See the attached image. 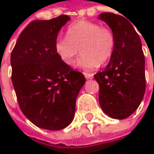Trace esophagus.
Returning <instances> with one entry per match:
<instances>
[{
    "label": "esophagus",
    "instance_id": "34e87169",
    "mask_svg": "<svg viewBox=\"0 0 154 154\" xmlns=\"http://www.w3.org/2000/svg\"><path fill=\"white\" fill-rule=\"evenodd\" d=\"M84 75H85V78H87V79H91V78H93V77H94V75L91 74V73H84Z\"/></svg>",
    "mask_w": 154,
    "mask_h": 154
}]
</instances>
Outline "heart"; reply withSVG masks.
<instances>
[{
  "instance_id": "1",
  "label": "heart",
  "mask_w": 154,
  "mask_h": 154,
  "mask_svg": "<svg viewBox=\"0 0 154 154\" xmlns=\"http://www.w3.org/2000/svg\"><path fill=\"white\" fill-rule=\"evenodd\" d=\"M115 45L116 38L109 28L102 27L98 23L79 20L69 26L67 37L56 39L54 49L68 66L75 63L80 51L82 55L77 60V66L85 70H92L109 60Z\"/></svg>"
}]
</instances>
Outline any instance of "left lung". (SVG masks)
<instances>
[{
    "instance_id": "left-lung-1",
    "label": "left lung",
    "mask_w": 154,
    "mask_h": 154,
    "mask_svg": "<svg viewBox=\"0 0 154 154\" xmlns=\"http://www.w3.org/2000/svg\"><path fill=\"white\" fill-rule=\"evenodd\" d=\"M124 17L103 12L98 17L110 27L116 45L107 67L96 73L94 78L99 84L102 109L117 119H124L134 113L145 92L142 42L133 25Z\"/></svg>"
}]
</instances>
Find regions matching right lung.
Listing matches in <instances>:
<instances>
[{"label":"right lung","mask_w":154,"mask_h":154,"mask_svg":"<svg viewBox=\"0 0 154 154\" xmlns=\"http://www.w3.org/2000/svg\"><path fill=\"white\" fill-rule=\"evenodd\" d=\"M70 19L61 15L35 20L19 35L11 56V80L19 108L36 127L60 130L73 120L76 101L85 83L57 55L54 44Z\"/></svg>","instance_id":"add662e5"}]
</instances>
